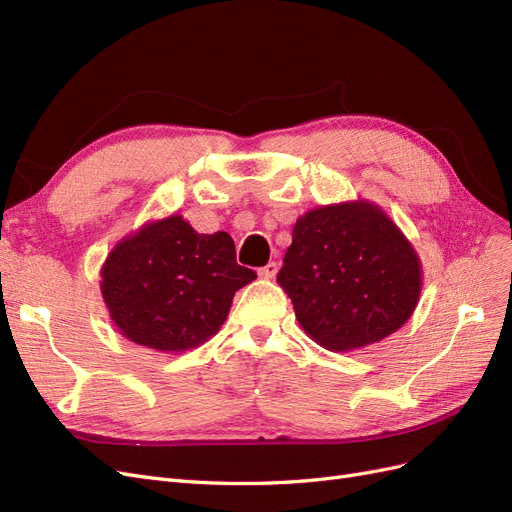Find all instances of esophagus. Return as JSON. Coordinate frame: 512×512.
Masks as SVG:
<instances>
[{
  "mask_svg": "<svg viewBox=\"0 0 512 512\" xmlns=\"http://www.w3.org/2000/svg\"><path fill=\"white\" fill-rule=\"evenodd\" d=\"M277 269H280V265H277V262H267L265 267L258 269V275H260V277H265V280H273L275 273H277Z\"/></svg>",
  "mask_w": 512,
  "mask_h": 512,
  "instance_id": "esophagus-1",
  "label": "esophagus"
}]
</instances>
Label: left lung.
Here are the masks:
<instances>
[{
	"label": "left lung",
	"mask_w": 512,
	"mask_h": 512,
	"mask_svg": "<svg viewBox=\"0 0 512 512\" xmlns=\"http://www.w3.org/2000/svg\"><path fill=\"white\" fill-rule=\"evenodd\" d=\"M277 284L316 344L354 350L406 324L421 294V262L389 215L359 200L297 220Z\"/></svg>",
	"instance_id": "obj_1"
}]
</instances>
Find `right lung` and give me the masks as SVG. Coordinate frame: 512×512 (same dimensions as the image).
<instances>
[{
	"label": "right lung",
	"instance_id": "1",
	"mask_svg": "<svg viewBox=\"0 0 512 512\" xmlns=\"http://www.w3.org/2000/svg\"><path fill=\"white\" fill-rule=\"evenodd\" d=\"M256 280L228 232L200 235L181 215L145 224L102 267V297L121 335L160 352L196 348L224 324L232 297Z\"/></svg>",
	"mask_w": 512,
	"mask_h": 512
}]
</instances>
